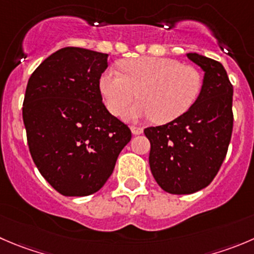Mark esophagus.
Here are the masks:
<instances>
[{"mask_svg": "<svg viewBox=\"0 0 254 254\" xmlns=\"http://www.w3.org/2000/svg\"><path fill=\"white\" fill-rule=\"evenodd\" d=\"M142 131H144V129L140 127H131V132L134 135H140L142 134Z\"/></svg>", "mask_w": 254, "mask_h": 254, "instance_id": "esophagus-1", "label": "esophagus"}]
</instances>
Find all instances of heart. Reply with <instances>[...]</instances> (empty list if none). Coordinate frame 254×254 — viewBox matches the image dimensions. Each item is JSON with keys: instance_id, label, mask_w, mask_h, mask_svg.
<instances>
[{"instance_id": "heart-1", "label": "heart", "mask_w": 254, "mask_h": 254, "mask_svg": "<svg viewBox=\"0 0 254 254\" xmlns=\"http://www.w3.org/2000/svg\"><path fill=\"white\" fill-rule=\"evenodd\" d=\"M109 68L102 74L99 88L108 109L119 115L137 97L140 102L124 114L127 119H154L165 124L184 115L197 99L202 78L191 65L162 57H140Z\"/></svg>"}]
</instances>
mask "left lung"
Here are the masks:
<instances>
[{
  "label": "left lung",
  "instance_id": "obj_1",
  "mask_svg": "<svg viewBox=\"0 0 254 254\" xmlns=\"http://www.w3.org/2000/svg\"><path fill=\"white\" fill-rule=\"evenodd\" d=\"M186 57L203 70L201 92L177 119L146 127L149 164L166 192L189 195L205 189L217 175L231 141L233 87L220 62L198 53Z\"/></svg>",
  "mask_w": 254,
  "mask_h": 254
}]
</instances>
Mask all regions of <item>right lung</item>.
Listing matches in <instances>:
<instances>
[{"label":"right lung","instance_id":"add662e5","mask_svg":"<svg viewBox=\"0 0 254 254\" xmlns=\"http://www.w3.org/2000/svg\"><path fill=\"white\" fill-rule=\"evenodd\" d=\"M108 54L61 48L32 73L22 115L29 151L48 184L64 196H88L104 186L131 139L110 114L99 80Z\"/></svg>","mask_w":254,"mask_h":254}]
</instances>
